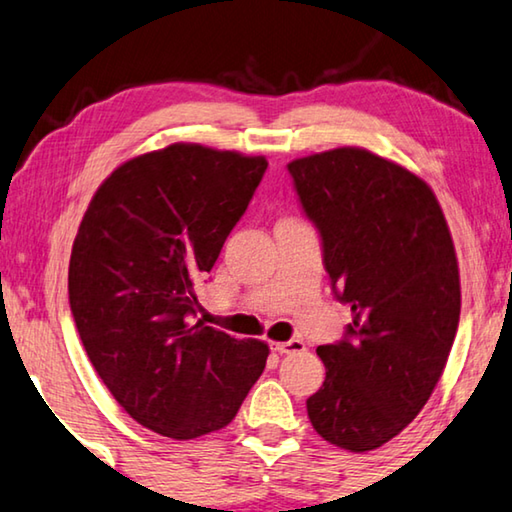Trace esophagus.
<instances>
[{
    "instance_id": "34e87169",
    "label": "esophagus",
    "mask_w": 512,
    "mask_h": 512,
    "mask_svg": "<svg viewBox=\"0 0 512 512\" xmlns=\"http://www.w3.org/2000/svg\"><path fill=\"white\" fill-rule=\"evenodd\" d=\"M274 350L279 352V355H293V352H302L304 350V343L297 341V338H293V341H281V343H272Z\"/></svg>"
}]
</instances>
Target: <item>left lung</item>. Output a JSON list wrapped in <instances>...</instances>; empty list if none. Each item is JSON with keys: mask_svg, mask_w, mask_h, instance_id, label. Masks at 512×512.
Instances as JSON below:
<instances>
[{"mask_svg": "<svg viewBox=\"0 0 512 512\" xmlns=\"http://www.w3.org/2000/svg\"><path fill=\"white\" fill-rule=\"evenodd\" d=\"M288 171L352 309L343 341L316 350L325 382L306 412L329 444L373 451L410 426L446 368L460 322L451 231L426 180L366 148L297 157Z\"/></svg>", "mask_w": 512, "mask_h": 512, "instance_id": "8db88e82", "label": "left lung"}]
</instances>
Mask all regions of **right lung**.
Returning a JSON list of instances; mask_svg holds the SVG:
<instances>
[{
	"label": "right lung",
	"mask_w": 512,
	"mask_h": 512,
	"mask_svg": "<svg viewBox=\"0 0 512 512\" xmlns=\"http://www.w3.org/2000/svg\"><path fill=\"white\" fill-rule=\"evenodd\" d=\"M267 169L263 155L171 144L98 187L73 242L68 300L109 393L141 426L194 439L229 426L270 348L194 322L212 270Z\"/></svg>",
	"instance_id": "1"
}]
</instances>
